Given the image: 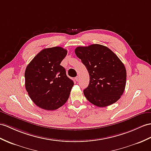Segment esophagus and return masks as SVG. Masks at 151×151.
Here are the masks:
<instances>
[{
    "label": "esophagus",
    "instance_id": "34e87169",
    "mask_svg": "<svg viewBox=\"0 0 151 151\" xmlns=\"http://www.w3.org/2000/svg\"><path fill=\"white\" fill-rule=\"evenodd\" d=\"M75 79L76 80V81H79V76H77L76 78H75Z\"/></svg>",
    "mask_w": 151,
    "mask_h": 151
}]
</instances>
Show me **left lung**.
Segmentation results:
<instances>
[{"label": "left lung", "mask_w": 151, "mask_h": 151, "mask_svg": "<svg viewBox=\"0 0 151 151\" xmlns=\"http://www.w3.org/2000/svg\"><path fill=\"white\" fill-rule=\"evenodd\" d=\"M75 53L89 73V85L83 91L87 100L99 107L118 101L124 91L127 77L125 66L118 56L99 44L78 47Z\"/></svg>", "instance_id": "left-lung-1"}]
</instances>
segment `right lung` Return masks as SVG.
Wrapping results in <instances>:
<instances>
[{
	"label": "right lung",
	"instance_id": "obj_1",
	"mask_svg": "<svg viewBox=\"0 0 151 151\" xmlns=\"http://www.w3.org/2000/svg\"><path fill=\"white\" fill-rule=\"evenodd\" d=\"M67 54L61 47L43 49L25 71V86L29 97L40 108L55 110L67 101L73 82L60 65Z\"/></svg>",
	"mask_w": 151,
	"mask_h": 151
}]
</instances>
